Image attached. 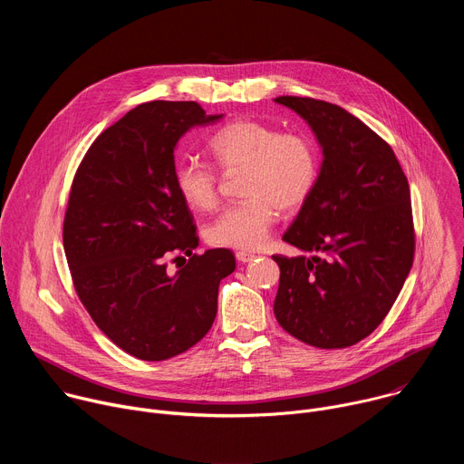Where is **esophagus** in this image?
I'll return each instance as SVG.
<instances>
[{
    "instance_id": "esophagus-1",
    "label": "esophagus",
    "mask_w": 464,
    "mask_h": 464,
    "mask_svg": "<svg viewBox=\"0 0 464 464\" xmlns=\"http://www.w3.org/2000/svg\"><path fill=\"white\" fill-rule=\"evenodd\" d=\"M235 255H237V260H240V262H251L253 258H256V255H255V253H251V251H244V249H238Z\"/></svg>"
}]
</instances>
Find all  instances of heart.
<instances>
[{
	"instance_id": "b5f03b06",
	"label": "heart",
	"mask_w": 464,
	"mask_h": 464,
	"mask_svg": "<svg viewBox=\"0 0 464 464\" xmlns=\"http://www.w3.org/2000/svg\"><path fill=\"white\" fill-rule=\"evenodd\" d=\"M208 149L218 169H242L240 190L246 196L208 227L213 246L258 249L277 220V209H299L317 183V147L299 131L237 119L215 131ZM174 185L181 200L196 211H213L218 204V174L209 163H178Z\"/></svg>"
}]
</instances>
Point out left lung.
<instances>
[{
	"mask_svg": "<svg viewBox=\"0 0 464 464\" xmlns=\"http://www.w3.org/2000/svg\"><path fill=\"white\" fill-rule=\"evenodd\" d=\"M276 102L310 124L323 165L283 237L321 255H274L281 268L274 312L303 343L345 349L383 321L413 266L410 183L392 149L347 110L310 97Z\"/></svg>",
	"mask_w": 464,
	"mask_h": 464,
	"instance_id": "obj_1",
	"label": "left lung"
}]
</instances>
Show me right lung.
<instances>
[{
  "label": "right lung",
  "mask_w": 464,
  "mask_h": 464,
  "mask_svg": "<svg viewBox=\"0 0 464 464\" xmlns=\"http://www.w3.org/2000/svg\"><path fill=\"white\" fill-rule=\"evenodd\" d=\"M220 117L194 101L143 102L102 131L73 178L62 235L75 292L102 333L145 362L209 333L220 281L237 266L224 247L192 253L196 224L174 185L178 140ZM170 259L184 260L174 275Z\"/></svg>",
  "instance_id": "obj_1"
}]
</instances>
